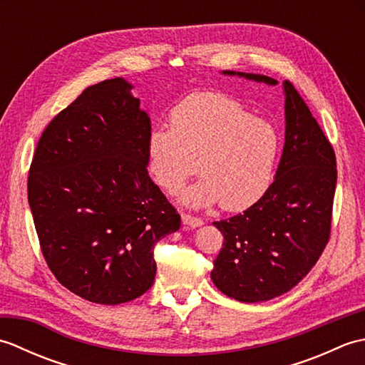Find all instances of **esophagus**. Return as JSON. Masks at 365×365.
<instances>
[{"label":"esophagus","mask_w":365,"mask_h":365,"mask_svg":"<svg viewBox=\"0 0 365 365\" xmlns=\"http://www.w3.org/2000/svg\"><path fill=\"white\" fill-rule=\"evenodd\" d=\"M182 222L185 224V226L192 227V229L202 226V224H204V221L200 220V218H197V216H192V215H188V213H183L182 215Z\"/></svg>","instance_id":"1"}]
</instances>
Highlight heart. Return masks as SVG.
Listing matches in <instances>:
<instances>
[{
	"instance_id": "obj_1",
	"label": "heart",
	"mask_w": 365,
	"mask_h": 365,
	"mask_svg": "<svg viewBox=\"0 0 365 365\" xmlns=\"http://www.w3.org/2000/svg\"><path fill=\"white\" fill-rule=\"evenodd\" d=\"M170 128H153L147 138V170L169 195L191 175H202L182 192V202L227 212L250 208L274 178L281 135L268 120L218 92H196L169 114Z\"/></svg>"
}]
</instances>
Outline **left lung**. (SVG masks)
<instances>
[{"instance_id":"obj_1","label":"left lung","mask_w":365,"mask_h":365,"mask_svg":"<svg viewBox=\"0 0 365 365\" xmlns=\"http://www.w3.org/2000/svg\"><path fill=\"white\" fill-rule=\"evenodd\" d=\"M237 75L276 84L265 75ZM284 91L285 144L274 182L243 213L213 222L224 235L213 262V284L243 302L268 301L293 289L331 235L336 153L290 81H284Z\"/></svg>"}]
</instances>
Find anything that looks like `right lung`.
<instances>
[{
    "mask_svg": "<svg viewBox=\"0 0 365 365\" xmlns=\"http://www.w3.org/2000/svg\"><path fill=\"white\" fill-rule=\"evenodd\" d=\"M122 78L84 89L46 125L28 175L41 251L66 289L122 304L150 289L180 215L147 174L150 119Z\"/></svg>",
    "mask_w": 365,
    "mask_h": 365,
    "instance_id": "right-lung-1",
    "label": "right lung"
}]
</instances>
